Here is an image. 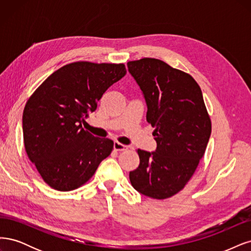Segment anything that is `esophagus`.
Instances as JSON below:
<instances>
[{
	"instance_id": "esophagus-1",
	"label": "esophagus",
	"mask_w": 251,
	"mask_h": 251,
	"mask_svg": "<svg viewBox=\"0 0 251 251\" xmlns=\"http://www.w3.org/2000/svg\"><path fill=\"white\" fill-rule=\"evenodd\" d=\"M114 149L116 151H125L128 149V146H126V145L124 144H121L119 142H115L114 143Z\"/></svg>"
}]
</instances>
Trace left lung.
Returning <instances> with one entry per match:
<instances>
[{"label":"left lung","instance_id":"left-lung-1","mask_svg":"<svg viewBox=\"0 0 251 251\" xmlns=\"http://www.w3.org/2000/svg\"><path fill=\"white\" fill-rule=\"evenodd\" d=\"M129 73L147 102V122L155 128V152L137 149L140 165L129 173L145 196L167 199L180 192L203 157L212 132L201 88L190 74L155 58L128 61Z\"/></svg>","mask_w":251,"mask_h":251}]
</instances>
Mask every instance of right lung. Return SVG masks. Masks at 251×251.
Returning a JSON list of instances; mask_svg holds the SVG:
<instances>
[{
  "label": "right lung",
  "instance_id": "add662e5",
  "mask_svg": "<svg viewBox=\"0 0 251 251\" xmlns=\"http://www.w3.org/2000/svg\"><path fill=\"white\" fill-rule=\"evenodd\" d=\"M126 73L124 63L75 61L55 71L30 96L23 112L24 144L52 189L80 188L111 153L114 142L94 136L82 123Z\"/></svg>",
  "mask_w": 251,
  "mask_h": 251
}]
</instances>
